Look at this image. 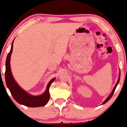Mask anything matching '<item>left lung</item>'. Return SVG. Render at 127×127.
I'll return each instance as SVG.
<instances>
[{"instance_id": "left-lung-1", "label": "left lung", "mask_w": 127, "mask_h": 127, "mask_svg": "<svg viewBox=\"0 0 127 127\" xmlns=\"http://www.w3.org/2000/svg\"><path fill=\"white\" fill-rule=\"evenodd\" d=\"M120 73H119V79H118V82H117V83H116V85H115V86L114 87V88H113V90H112V91L111 92V93L110 94H109V95L108 96L107 99H106L104 100V101L103 103L101 104H104L105 103H107V101H108L109 100H110L111 98L112 97V95H113V93H114V92H115V90H116V87H117V86H118V84H119V81H120Z\"/></svg>"}]
</instances>
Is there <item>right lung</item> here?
I'll use <instances>...</instances> for the list:
<instances>
[{"label": "right lung", "instance_id": "right-lung-1", "mask_svg": "<svg viewBox=\"0 0 127 127\" xmlns=\"http://www.w3.org/2000/svg\"><path fill=\"white\" fill-rule=\"evenodd\" d=\"M14 41V39L12 42L10 51L7 55L6 62H5V79L7 87L9 89L14 99L20 104L29 107H39L44 106L47 104L50 99L49 88L51 83L55 80V78H53L49 82L45 91L40 95H32L28 94L20 87L15 80L11 69L10 59L12 52Z\"/></svg>", "mask_w": 127, "mask_h": 127}]
</instances>
